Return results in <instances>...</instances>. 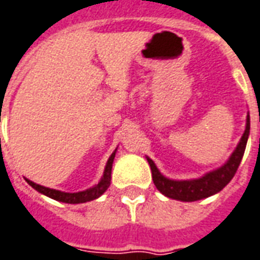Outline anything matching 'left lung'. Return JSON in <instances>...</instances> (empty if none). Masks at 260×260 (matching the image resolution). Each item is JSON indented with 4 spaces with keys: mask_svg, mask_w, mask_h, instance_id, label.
Masks as SVG:
<instances>
[{
    "mask_svg": "<svg viewBox=\"0 0 260 260\" xmlns=\"http://www.w3.org/2000/svg\"><path fill=\"white\" fill-rule=\"evenodd\" d=\"M249 126L251 125H249V113H248L247 121H245V131L228 161L220 165L219 168L209 171L200 178L187 179V180H175V179L167 178L159 172L154 161L146 155L147 162L151 168V176H153L155 187L159 190V193L164 194L165 197L178 200V201H184V203L199 201V200L207 199L213 194L219 193L237 172L238 165L243 159L244 151L247 147Z\"/></svg>",
    "mask_w": 260,
    "mask_h": 260,
    "instance_id": "1",
    "label": "left lung"
}]
</instances>
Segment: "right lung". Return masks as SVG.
Instances as JSON below:
<instances>
[{"label":"right lung","mask_w":260,"mask_h":260,"mask_svg":"<svg viewBox=\"0 0 260 260\" xmlns=\"http://www.w3.org/2000/svg\"><path fill=\"white\" fill-rule=\"evenodd\" d=\"M115 153H117V149L111 153V155L107 159L105 167V172H103V176L101 178V180L98 182V184L92 186L89 189L82 190V191H77V193H66V191H60V190L49 189V187H45V186H41V184H37L31 182V180H27V183L31 186L32 189H36L38 193L47 196L49 199L56 200V201H60V203L66 204H82L88 203V201H92V200H96L101 197L102 194L105 193L106 190L109 189L111 182V168H113V161H114Z\"/></svg>","instance_id":"right-lung-1"}]
</instances>
